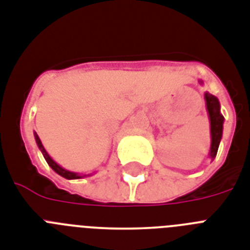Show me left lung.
Returning <instances> with one entry per match:
<instances>
[{"label": "left lung", "instance_id": "1", "mask_svg": "<svg viewBox=\"0 0 250 250\" xmlns=\"http://www.w3.org/2000/svg\"><path fill=\"white\" fill-rule=\"evenodd\" d=\"M207 109L209 113L210 119V135H212V144H210V157L214 158L217 155V150L220 145L221 137H222V125H224V117L220 113V103L217 97L212 96L210 93H206Z\"/></svg>", "mask_w": 250, "mask_h": 250}]
</instances>
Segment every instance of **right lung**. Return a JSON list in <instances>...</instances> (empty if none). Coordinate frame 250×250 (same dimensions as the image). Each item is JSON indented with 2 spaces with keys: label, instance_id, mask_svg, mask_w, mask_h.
Masks as SVG:
<instances>
[{
  "label": "right lung",
  "instance_id": "right-lung-1",
  "mask_svg": "<svg viewBox=\"0 0 250 250\" xmlns=\"http://www.w3.org/2000/svg\"><path fill=\"white\" fill-rule=\"evenodd\" d=\"M34 137H36V141H37L38 147H40L41 151H42V154H43V157H44V159H46V162H47L48 166H50V167H51L52 169H54V171L56 172V173L60 174V176H62V177L69 178V180H72V178H79V177H81V176H78V174H77V173H73V172L65 171L64 168H62V167H60V166H59V164L55 163L54 160H52L51 158L48 157V154L46 153V150H44V147H43V146H42V143H41V140H40V137H38V136H37V133L34 135Z\"/></svg>",
  "mask_w": 250,
  "mask_h": 250
}]
</instances>
